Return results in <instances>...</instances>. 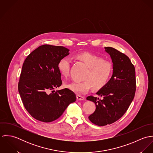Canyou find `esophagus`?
Returning <instances> with one entry per match:
<instances>
[{"instance_id":"obj_1","label":"esophagus","mask_w":153,"mask_h":153,"mask_svg":"<svg viewBox=\"0 0 153 153\" xmlns=\"http://www.w3.org/2000/svg\"><path fill=\"white\" fill-rule=\"evenodd\" d=\"M76 98H77V100H84L85 99L84 97H82L81 95H77Z\"/></svg>"}]
</instances>
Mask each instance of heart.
Returning <instances> with one entry per match:
<instances>
[{"label":"heart","instance_id":"1","mask_svg":"<svg viewBox=\"0 0 153 153\" xmlns=\"http://www.w3.org/2000/svg\"><path fill=\"white\" fill-rule=\"evenodd\" d=\"M76 57L87 66L88 70L83 76L84 81L72 82L66 87L79 94L87 93L91 86L95 89H100L108 83L113 71V66L110 62L90 52L78 53ZM70 64V59L68 58H62L58 62V69L65 78L69 75Z\"/></svg>","mask_w":153,"mask_h":153}]
</instances>
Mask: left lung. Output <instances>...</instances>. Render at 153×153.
<instances>
[{
	"mask_svg": "<svg viewBox=\"0 0 153 153\" xmlns=\"http://www.w3.org/2000/svg\"><path fill=\"white\" fill-rule=\"evenodd\" d=\"M113 63V74L108 83L96 94L102 98L88 96L87 100L94 102L95 111L88 118L98 126L111 124L126 112L132 101L136 90L135 70L130 58L124 53L105 47Z\"/></svg>",
	"mask_w": 153,
	"mask_h": 153,
	"instance_id": "left-lung-1",
	"label": "left lung"
}]
</instances>
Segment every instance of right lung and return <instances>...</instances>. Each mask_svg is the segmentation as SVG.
I'll return each instance as SVG.
<instances>
[{
	"label": "right lung",
	"instance_id": "add662e5",
	"mask_svg": "<svg viewBox=\"0 0 153 153\" xmlns=\"http://www.w3.org/2000/svg\"><path fill=\"white\" fill-rule=\"evenodd\" d=\"M69 51L64 46L41 45L23 64L18 91L25 109L38 121L50 123L57 120L76 101V95L68 88L54 91L62 84L58 62L69 54Z\"/></svg>",
	"mask_w": 153,
	"mask_h": 153
}]
</instances>
